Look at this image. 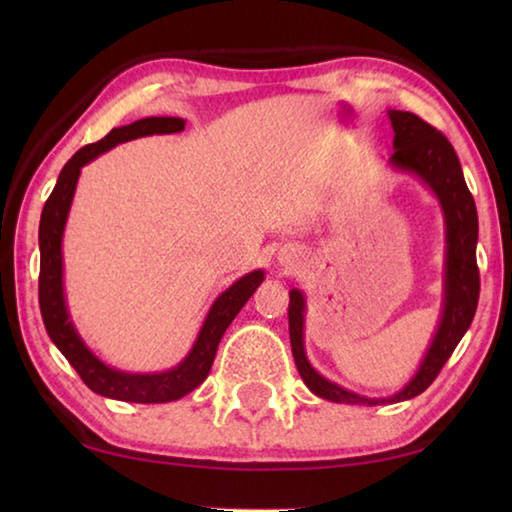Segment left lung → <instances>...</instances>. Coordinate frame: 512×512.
<instances>
[{"instance_id": "1", "label": "left lung", "mask_w": 512, "mask_h": 512, "mask_svg": "<svg viewBox=\"0 0 512 512\" xmlns=\"http://www.w3.org/2000/svg\"><path fill=\"white\" fill-rule=\"evenodd\" d=\"M393 126V155L388 164L395 171L413 173L431 194L438 198L445 219V275H443V311L436 334L429 343L420 368L395 395L368 397L348 391L329 381L311 366L305 352V296L302 291H289V336L291 352L302 381L314 395L339 404H395L411 400L431 386L440 368L452 357L458 341L470 329L476 305H479V266H476V241H479V219L474 198L463 178L461 162L454 146L443 133L429 126L413 112L388 110Z\"/></svg>"}]
</instances>
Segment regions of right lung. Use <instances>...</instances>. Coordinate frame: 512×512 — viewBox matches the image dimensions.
Segmentation results:
<instances>
[{"label":"right lung","instance_id":"1","mask_svg":"<svg viewBox=\"0 0 512 512\" xmlns=\"http://www.w3.org/2000/svg\"><path fill=\"white\" fill-rule=\"evenodd\" d=\"M185 131V119L180 117H144L128 126L112 128L103 140L83 146L76 151L58 176L54 192L47 198L40 216V280L38 298L42 320H45L49 339L56 348L65 354L72 368L79 372L85 386L97 395L110 397V400L137 402V404H162L173 402L192 393L210 375V368L216 357L221 336L230 327L232 320L253 296L255 289L264 282V271H253L225 289L219 298L212 302L210 311L201 325L192 350L187 357L169 370L162 372H126L103 363L94 354L81 334L76 332L69 316L65 287H63V232L69 216V207L74 201L76 183H79L81 169L85 164L99 158L101 153L110 151L121 142H131L146 135H169Z\"/></svg>","mask_w":512,"mask_h":512}]
</instances>
